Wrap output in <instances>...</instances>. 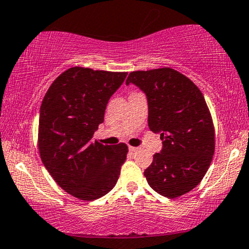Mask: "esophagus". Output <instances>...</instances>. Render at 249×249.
Masks as SVG:
<instances>
[{
    "instance_id": "esophagus-1",
    "label": "esophagus",
    "mask_w": 249,
    "mask_h": 249,
    "mask_svg": "<svg viewBox=\"0 0 249 249\" xmlns=\"http://www.w3.org/2000/svg\"><path fill=\"white\" fill-rule=\"evenodd\" d=\"M139 150V148H135V146H128V151L129 152H136Z\"/></svg>"
}]
</instances>
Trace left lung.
<instances>
[{
    "label": "left lung",
    "mask_w": 249,
    "mask_h": 249,
    "mask_svg": "<svg viewBox=\"0 0 249 249\" xmlns=\"http://www.w3.org/2000/svg\"><path fill=\"white\" fill-rule=\"evenodd\" d=\"M129 83L145 93L149 128L162 141L144 170L148 184L168 198L188 193L203 179L214 153V127L204 97L187 76L169 68L131 72Z\"/></svg>",
    "instance_id": "obj_1"
}]
</instances>
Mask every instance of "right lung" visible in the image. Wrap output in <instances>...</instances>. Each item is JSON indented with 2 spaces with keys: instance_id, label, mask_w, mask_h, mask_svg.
Instances as JSON below:
<instances>
[{
  "instance_id": "obj_1",
  "label": "right lung",
  "mask_w": 249,
  "mask_h": 249,
  "mask_svg": "<svg viewBox=\"0 0 249 249\" xmlns=\"http://www.w3.org/2000/svg\"><path fill=\"white\" fill-rule=\"evenodd\" d=\"M126 75L75 66L56 78L41 103V161L59 187L76 198H99L113 190L120 177L127 145H104L93 142L92 136Z\"/></svg>"
}]
</instances>
